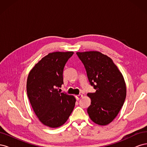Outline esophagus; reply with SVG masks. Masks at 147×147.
Instances as JSON below:
<instances>
[{"label":"esophagus","mask_w":147,"mask_h":147,"mask_svg":"<svg viewBox=\"0 0 147 147\" xmlns=\"http://www.w3.org/2000/svg\"><path fill=\"white\" fill-rule=\"evenodd\" d=\"M83 97V95L82 94H78V95H76L75 96V97H76L77 100H79L80 98H82V97Z\"/></svg>","instance_id":"esophagus-1"}]
</instances>
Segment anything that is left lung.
Instances as JSON below:
<instances>
[{
  "label": "left lung",
  "instance_id": "1",
  "mask_svg": "<svg viewBox=\"0 0 147 147\" xmlns=\"http://www.w3.org/2000/svg\"><path fill=\"white\" fill-rule=\"evenodd\" d=\"M77 55L86 69L89 82L96 90L88 93L91 105L87 112L96 124L107 125L116 118L125 100L124 77L113 60L99 51L77 52Z\"/></svg>",
  "mask_w": 147,
  "mask_h": 147
}]
</instances>
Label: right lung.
Listing matches in <instances>:
<instances>
[{"mask_svg": "<svg viewBox=\"0 0 147 147\" xmlns=\"http://www.w3.org/2000/svg\"><path fill=\"white\" fill-rule=\"evenodd\" d=\"M73 51L50 53L30 70L27 94L36 116L43 124L58 127L68 119L74 109L75 97L58 91L63 82V70Z\"/></svg>", "mask_w": 147, "mask_h": 147, "instance_id": "right-lung-1", "label": "right lung"}]
</instances>
